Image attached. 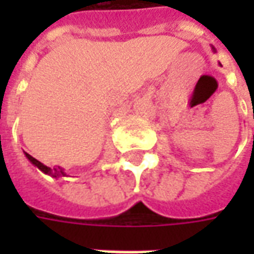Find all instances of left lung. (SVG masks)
I'll return each instance as SVG.
<instances>
[{
    "instance_id": "obj_1",
    "label": "left lung",
    "mask_w": 254,
    "mask_h": 254,
    "mask_svg": "<svg viewBox=\"0 0 254 254\" xmlns=\"http://www.w3.org/2000/svg\"><path fill=\"white\" fill-rule=\"evenodd\" d=\"M212 50H213V52H215V49H213V47H212ZM219 65H220V64H219Z\"/></svg>"
}]
</instances>
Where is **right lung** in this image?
Wrapping results in <instances>:
<instances>
[{
  "label": "right lung",
  "mask_w": 254,
  "mask_h": 254,
  "mask_svg": "<svg viewBox=\"0 0 254 254\" xmlns=\"http://www.w3.org/2000/svg\"><path fill=\"white\" fill-rule=\"evenodd\" d=\"M24 154H25V158L30 160L32 165L36 166V167H38L39 170L43 171V173H45V174H47V176L53 177V178H60V177H67L66 173H65V170H64L63 167H60V166H58V167H56V169H50V167H47L46 165H43V163H41V162H39V160H38V159H35V158H32V156H31L30 154H27V152H24Z\"/></svg>",
  "instance_id": "1"
}]
</instances>
